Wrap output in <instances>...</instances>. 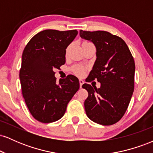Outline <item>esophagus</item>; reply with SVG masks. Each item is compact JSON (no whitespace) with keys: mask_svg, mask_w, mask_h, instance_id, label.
<instances>
[{"mask_svg":"<svg viewBox=\"0 0 153 153\" xmlns=\"http://www.w3.org/2000/svg\"><path fill=\"white\" fill-rule=\"evenodd\" d=\"M79 82H80V88H82V84L84 83V81L82 80V79H80V80H79Z\"/></svg>","mask_w":153,"mask_h":153,"instance_id":"esophagus-1","label":"esophagus"}]
</instances>
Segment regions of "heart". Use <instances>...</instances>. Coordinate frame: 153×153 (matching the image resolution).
Wrapping results in <instances>:
<instances>
[{
	"mask_svg": "<svg viewBox=\"0 0 153 153\" xmlns=\"http://www.w3.org/2000/svg\"><path fill=\"white\" fill-rule=\"evenodd\" d=\"M88 43H90V42H83V44H88ZM72 70H73V71L74 72L75 74L80 77L82 76V75H84V73H85V68L80 65L73 66V68H72Z\"/></svg>",
	"mask_w": 153,
	"mask_h": 153,
	"instance_id": "obj_1",
	"label": "heart"
}]
</instances>
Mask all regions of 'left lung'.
<instances>
[{"mask_svg":"<svg viewBox=\"0 0 153 153\" xmlns=\"http://www.w3.org/2000/svg\"><path fill=\"white\" fill-rule=\"evenodd\" d=\"M82 39L94 44L96 59L86 82L95 78L101 87L82 85L88 96L85 113L93 122L111 125L125 114L134 91L135 64L129 47L122 38L108 31H80ZM94 86V85H93Z\"/></svg>","mask_w":153,"mask_h":153,"instance_id":"left-lung-1","label":"left lung"}]
</instances>
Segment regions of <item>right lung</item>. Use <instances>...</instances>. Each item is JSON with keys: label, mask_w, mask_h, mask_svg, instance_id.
Here are the masks:
<instances>
[{"label": "right lung", "mask_w": 153, "mask_h": 153, "mask_svg": "<svg viewBox=\"0 0 153 153\" xmlns=\"http://www.w3.org/2000/svg\"><path fill=\"white\" fill-rule=\"evenodd\" d=\"M77 30L47 29L31 39L22 54L19 78L25 103L35 119L42 123L59 120L80 88L73 75L57 82L54 69L65 63L66 49Z\"/></svg>", "instance_id": "right-lung-1"}]
</instances>
